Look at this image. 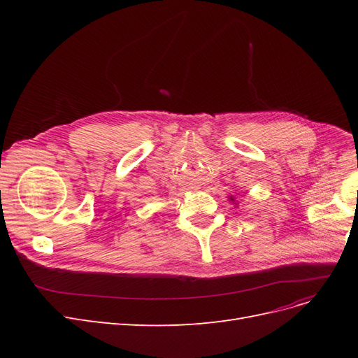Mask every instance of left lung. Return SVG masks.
I'll return each instance as SVG.
<instances>
[{"label": "left lung", "instance_id": "left-lung-1", "mask_svg": "<svg viewBox=\"0 0 358 358\" xmlns=\"http://www.w3.org/2000/svg\"><path fill=\"white\" fill-rule=\"evenodd\" d=\"M231 200H233V199H231Z\"/></svg>", "mask_w": 358, "mask_h": 358}]
</instances>
